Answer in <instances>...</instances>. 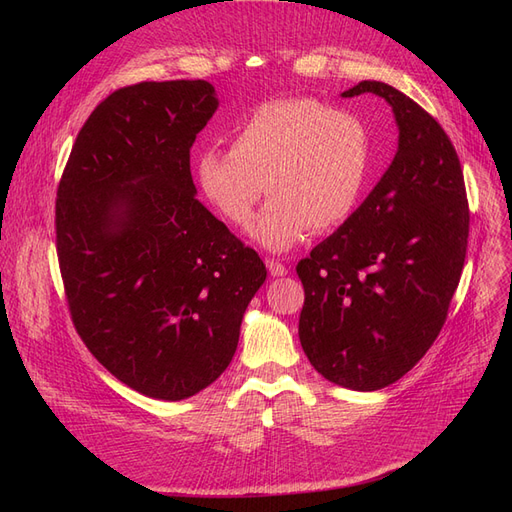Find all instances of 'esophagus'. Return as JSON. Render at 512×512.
<instances>
[{
	"label": "esophagus",
	"mask_w": 512,
	"mask_h": 512,
	"mask_svg": "<svg viewBox=\"0 0 512 512\" xmlns=\"http://www.w3.org/2000/svg\"><path fill=\"white\" fill-rule=\"evenodd\" d=\"M265 262H267V269H269V273H271L273 277H284V275H288V267H286V265H282L280 260L267 258Z\"/></svg>",
	"instance_id": "34e87169"
}]
</instances>
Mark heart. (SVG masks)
<instances>
[{
	"instance_id": "obj_1",
	"label": "heart",
	"mask_w": 512,
	"mask_h": 512,
	"mask_svg": "<svg viewBox=\"0 0 512 512\" xmlns=\"http://www.w3.org/2000/svg\"><path fill=\"white\" fill-rule=\"evenodd\" d=\"M369 173L363 123L314 98H277L256 106L230 132V149L205 147L194 160L198 190L232 226L250 228L271 252H286L309 228L342 226L359 207Z\"/></svg>"
}]
</instances>
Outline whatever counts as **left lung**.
<instances>
[{
    "instance_id": "obj_1",
    "label": "left lung",
    "mask_w": 512,
    "mask_h": 512,
    "mask_svg": "<svg viewBox=\"0 0 512 512\" xmlns=\"http://www.w3.org/2000/svg\"><path fill=\"white\" fill-rule=\"evenodd\" d=\"M399 138L391 166L350 218L297 265L305 288L299 339L329 382L378 391L436 342L466 260L470 211L461 164L440 123L380 81Z\"/></svg>"
}]
</instances>
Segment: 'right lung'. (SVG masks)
Segmentation results:
<instances>
[{
  "label": "right lung",
  "mask_w": 512,
  "mask_h": 512,
  "mask_svg": "<svg viewBox=\"0 0 512 512\" xmlns=\"http://www.w3.org/2000/svg\"><path fill=\"white\" fill-rule=\"evenodd\" d=\"M207 81L117 89L81 128L55 205L57 256L89 352L141 395L179 401L230 365L265 262L196 198Z\"/></svg>",
  "instance_id": "add662e5"
}]
</instances>
